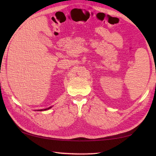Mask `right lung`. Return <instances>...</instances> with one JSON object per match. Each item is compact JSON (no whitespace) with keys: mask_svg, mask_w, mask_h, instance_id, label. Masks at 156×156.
Instances as JSON below:
<instances>
[{"mask_svg":"<svg viewBox=\"0 0 156 156\" xmlns=\"http://www.w3.org/2000/svg\"><path fill=\"white\" fill-rule=\"evenodd\" d=\"M50 108H51V107H49V108H47V109H41V110H39V111H45V110H47V109H49Z\"/></svg>","mask_w":156,"mask_h":156,"instance_id":"add662e5","label":"right lung"}]
</instances>
